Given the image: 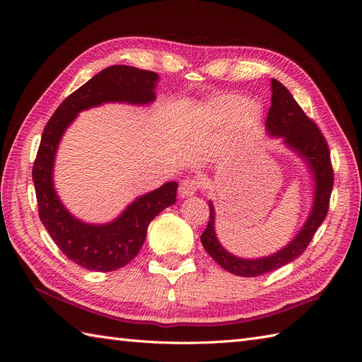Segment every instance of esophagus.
I'll return each instance as SVG.
<instances>
[{
  "mask_svg": "<svg viewBox=\"0 0 362 362\" xmlns=\"http://www.w3.org/2000/svg\"><path fill=\"white\" fill-rule=\"evenodd\" d=\"M201 182L194 178H185L181 184H180V194L182 198H187V196L194 194L196 192L199 190Z\"/></svg>",
  "mask_w": 362,
  "mask_h": 362,
  "instance_id": "esophagus-1",
  "label": "esophagus"
}]
</instances>
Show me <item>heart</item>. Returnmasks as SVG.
I'll return each mask as SVG.
<instances>
[{
	"instance_id": "heart-1",
	"label": "heart",
	"mask_w": 362,
	"mask_h": 362,
	"mask_svg": "<svg viewBox=\"0 0 362 362\" xmlns=\"http://www.w3.org/2000/svg\"><path fill=\"white\" fill-rule=\"evenodd\" d=\"M259 108L252 101H242L237 95H223L205 105L202 119L211 127H223L228 120L238 129L246 131L257 124Z\"/></svg>"
}]
</instances>
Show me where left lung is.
<instances>
[{
	"mask_svg": "<svg viewBox=\"0 0 362 362\" xmlns=\"http://www.w3.org/2000/svg\"><path fill=\"white\" fill-rule=\"evenodd\" d=\"M266 128L272 136L284 137L286 144L310 164L315 178V196L308 221L293 242L276 254L259 259L238 258L222 247L214 233V208L210 204V218L201 235L202 246L218 266L233 275L245 278L264 275L288 264L303 254L329 210L334 187L331 152L325 136L314 120L306 116L300 105L294 101L287 87L275 78L272 80V105L266 119Z\"/></svg>",
	"mask_w": 362,
	"mask_h": 362,
	"instance_id": "obj_1",
	"label": "left lung"
}]
</instances>
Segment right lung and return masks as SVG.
Returning a JSON list of instances; mask_svg holds the SVG:
<instances>
[{"mask_svg": "<svg viewBox=\"0 0 362 362\" xmlns=\"http://www.w3.org/2000/svg\"><path fill=\"white\" fill-rule=\"evenodd\" d=\"M158 75L152 71L116 64L96 74L72 92L43 128L33 164V182L39 217L59 249L75 264L87 270L113 272L127 266L144 246L148 226L161 210L177 201V182L140 196L115 222L89 225L68 213L52 185V164L64 129L78 115L103 103L148 104L156 100Z\"/></svg>", "mask_w": 362, "mask_h": 362, "instance_id": "add662e5", "label": "right lung"}]
</instances>
